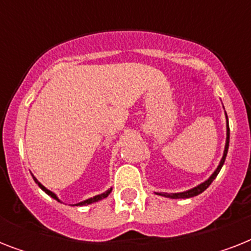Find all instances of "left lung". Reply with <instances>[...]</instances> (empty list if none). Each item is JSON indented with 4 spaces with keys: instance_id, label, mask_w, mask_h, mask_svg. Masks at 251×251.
Segmentation results:
<instances>
[{
    "instance_id": "1",
    "label": "left lung",
    "mask_w": 251,
    "mask_h": 251,
    "mask_svg": "<svg viewBox=\"0 0 251 251\" xmlns=\"http://www.w3.org/2000/svg\"><path fill=\"white\" fill-rule=\"evenodd\" d=\"M226 147H224V152H223V157L220 163H219L218 168L215 169V172L212 175L208 177V178L204 181V182L199 183L193 189H189L186 191H181V193H156L157 195H161V197H165V198H172V199H185V198H191V197H195V195H199L201 193L206 190L207 187L210 186L211 182L216 178V176L219 175V172L222 169V167L224 165V161H226V153H228V149H229V124H228V116L226 113Z\"/></svg>"
}]
</instances>
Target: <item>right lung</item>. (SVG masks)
<instances>
[{
    "instance_id": "obj_1",
    "label": "right lung",
    "mask_w": 251,
    "mask_h": 251,
    "mask_svg": "<svg viewBox=\"0 0 251 251\" xmlns=\"http://www.w3.org/2000/svg\"><path fill=\"white\" fill-rule=\"evenodd\" d=\"M32 177H33V181H35V182H36L37 185H39V187H40L41 190L45 191V193H47V194H48L49 197H52L53 199H56V201H58V202H61L60 199H58V197H57V195L54 194L53 191L48 190V189H47V187H45L44 185H41V183L39 182V181H37V178H36V177H35V176H32ZM110 191H112V189H108V190L104 191V193H101V194L95 195L94 198H88V199H86V201H82V202L76 203V204H73V206H87V204H91V203L99 202V201H101V199L106 198V197H108V195L110 194Z\"/></svg>"
}]
</instances>
